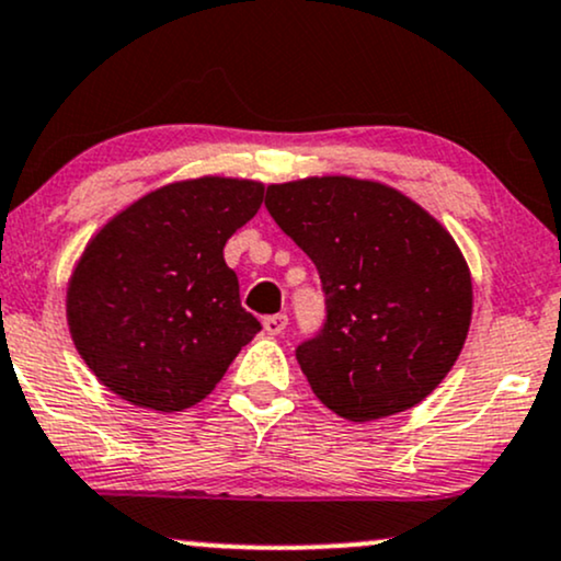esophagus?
<instances>
[{
    "label": "esophagus",
    "instance_id": "1",
    "mask_svg": "<svg viewBox=\"0 0 561 561\" xmlns=\"http://www.w3.org/2000/svg\"><path fill=\"white\" fill-rule=\"evenodd\" d=\"M287 313H274L263 319V332L266 334H282L287 329Z\"/></svg>",
    "mask_w": 561,
    "mask_h": 561
}]
</instances>
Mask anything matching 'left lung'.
<instances>
[{
	"mask_svg": "<svg viewBox=\"0 0 561 561\" xmlns=\"http://www.w3.org/2000/svg\"><path fill=\"white\" fill-rule=\"evenodd\" d=\"M266 208L321 276L327 319L295 350L313 394L355 423L426 400L473 313L447 229L394 187L353 178L268 185Z\"/></svg>",
	"mask_w": 561,
	"mask_h": 561,
	"instance_id": "8db88e82",
	"label": "left lung"
}]
</instances>
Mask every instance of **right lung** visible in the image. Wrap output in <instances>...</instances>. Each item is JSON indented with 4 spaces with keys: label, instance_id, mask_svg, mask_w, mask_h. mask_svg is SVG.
<instances>
[{
    "label": "right lung",
    "instance_id": "1",
    "mask_svg": "<svg viewBox=\"0 0 561 561\" xmlns=\"http://www.w3.org/2000/svg\"><path fill=\"white\" fill-rule=\"evenodd\" d=\"M263 204L253 180L201 178L144 195L88 242L67 287L85 366L123 400L178 413L211 394L261 323L225 245Z\"/></svg>",
    "mask_w": 561,
    "mask_h": 561
}]
</instances>
